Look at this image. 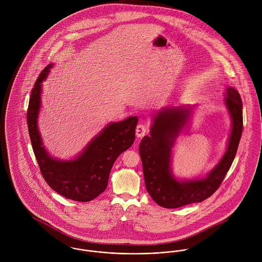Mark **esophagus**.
Masks as SVG:
<instances>
[{"label":"esophagus","mask_w":262,"mask_h":262,"mask_svg":"<svg viewBox=\"0 0 262 262\" xmlns=\"http://www.w3.org/2000/svg\"><path fill=\"white\" fill-rule=\"evenodd\" d=\"M147 133V127L144 124H138L136 127V135L137 137H143Z\"/></svg>","instance_id":"1"}]
</instances>
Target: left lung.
<instances>
[{"mask_svg":"<svg viewBox=\"0 0 262 262\" xmlns=\"http://www.w3.org/2000/svg\"><path fill=\"white\" fill-rule=\"evenodd\" d=\"M225 104L232 119V129L226 152L219 163L203 179L180 181L170 168L171 150L191 116L190 107H165L153 117L149 136L140 142L145 187L153 201L167 209L201 203L222 184L235 158L243 130L242 101L239 93L228 86Z\"/></svg>","mask_w":262,"mask_h":262,"instance_id":"left-lung-1","label":"left lung"}]
</instances>
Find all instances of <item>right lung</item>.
Segmentation results:
<instances>
[{
	"label": "right lung",
	"mask_w": 262,
	"mask_h": 262,
	"mask_svg": "<svg viewBox=\"0 0 262 262\" xmlns=\"http://www.w3.org/2000/svg\"><path fill=\"white\" fill-rule=\"evenodd\" d=\"M52 68L53 63H49L41 72L31 91L27 110L31 144L40 171L49 187L67 199L90 202L106 189L114 162L133 144L138 118L132 116L108 124L75 159L60 160L51 157L43 145L37 119L42 81Z\"/></svg>",
	"instance_id": "right-lung-1"
}]
</instances>
